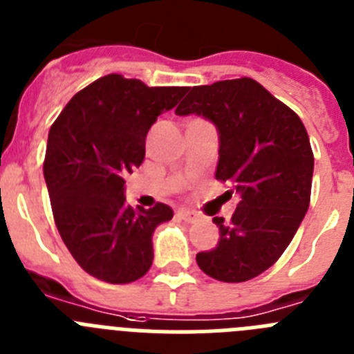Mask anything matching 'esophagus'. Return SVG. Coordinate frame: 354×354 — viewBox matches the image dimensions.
Returning a JSON list of instances; mask_svg holds the SVG:
<instances>
[{"label":"esophagus","instance_id":"34e87169","mask_svg":"<svg viewBox=\"0 0 354 354\" xmlns=\"http://www.w3.org/2000/svg\"><path fill=\"white\" fill-rule=\"evenodd\" d=\"M177 218H179V220L187 221V223H193V221H196V216L193 214V212L186 211V209H179V211H177Z\"/></svg>","mask_w":354,"mask_h":354}]
</instances>
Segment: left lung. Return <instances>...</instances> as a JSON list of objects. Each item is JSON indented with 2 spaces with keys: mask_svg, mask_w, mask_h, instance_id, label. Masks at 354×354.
Instances as JSON below:
<instances>
[{
  "mask_svg": "<svg viewBox=\"0 0 354 354\" xmlns=\"http://www.w3.org/2000/svg\"><path fill=\"white\" fill-rule=\"evenodd\" d=\"M177 115H200L218 129L216 179L228 180L239 202L220 227L216 248L196 264L220 282H246L280 259L310 204L314 154L303 122L252 77L187 90Z\"/></svg>",
  "mask_w": 354,
  "mask_h": 354,
  "instance_id": "obj_1",
  "label": "left lung"
}]
</instances>
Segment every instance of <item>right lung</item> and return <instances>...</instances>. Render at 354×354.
I'll list each match as a JSON object with an SVG mask.
<instances>
[{"instance_id": "add662e5", "label": "right lung", "mask_w": 354, "mask_h": 354, "mask_svg": "<svg viewBox=\"0 0 354 354\" xmlns=\"http://www.w3.org/2000/svg\"><path fill=\"white\" fill-rule=\"evenodd\" d=\"M187 90L108 74L72 97L49 129L44 179L56 228L102 282L131 283L152 266V234L174 211L126 205L124 177L143 162L150 126Z\"/></svg>"}]
</instances>
